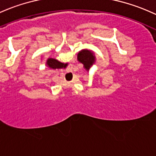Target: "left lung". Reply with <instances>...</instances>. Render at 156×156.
<instances>
[{
	"label": "left lung",
	"instance_id": "8db88e82",
	"mask_svg": "<svg viewBox=\"0 0 156 156\" xmlns=\"http://www.w3.org/2000/svg\"><path fill=\"white\" fill-rule=\"evenodd\" d=\"M77 60L83 65V68L87 71H89L90 68L95 64L96 57H95L94 53L92 51L83 49L78 53Z\"/></svg>",
	"mask_w": 156,
	"mask_h": 156
}]
</instances>
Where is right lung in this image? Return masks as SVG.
<instances>
[{"label": "right lung", "mask_w": 156, "mask_h": 156, "mask_svg": "<svg viewBox=\"0 0 156 156\" xmlns=\"http://www.w3.org/2000/svg\"><path fill=\"white\" fill-rule=\"evenodd\" d=\"M46 65L48 68H51V69H60V68H65L68 66V63H62L60 62L56 58H48L47 59Z\"/></svg>", "instance_id": "add662e5"}]
</instances>
